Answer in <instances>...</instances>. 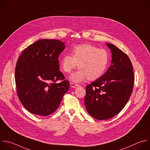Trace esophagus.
Segmentation results:
<instances>
[{
	"mask_svg": "<svg viewBox=\"0 0 150 150\" xmlns=\"http://www.w3.org/2000/svg\"><path fill=\"white\" fill-rule=\"evenodd\" d=\"M70 85H71V86L72 87V88H76V87H78V86H79V85H78L77 83H74V82H71Z\"/></svg>",
	"mask_w": 150,
	"mask_h": 150,
	"instance_id": "obj_1",
	"label": "esophagus"
}]
</instances>
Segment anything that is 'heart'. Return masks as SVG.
<instances>
[{"instance_id":"b5f03b06","label":"heart","mask_w":150,"mask_h":150,"mask_svg":"<svg viewBox=\"0 0 150 150\" xmlns=\"http://www.w3.org/2000/svg\"><path fill=\"white\" fill-rule=\"evenodd\" d=\"M72 56L64 55L61 61L64 72L70 74L78 66L80 68L71 77V81L79 82L88 78L95 80L100 78L106 71L110 57L105 49L90 44H82L74 46L72 50Z\"/></svg>"}]
</instances>
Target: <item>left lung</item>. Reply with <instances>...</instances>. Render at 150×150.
<instances>
[{
	"label": "left lung",
	"mask_w": 150,
	"mask_h": 150,
	"mask_svg": "<svg viewBox=\"0 0 150 150\" xmlns=\"http://www.w3.org/2000/svg\"><path fill=\"white\" fill-rule=\"evenodd\" d=\"M112 65L101 77L86 86L84 103L88 112L98 120L110 119L124 108L132 92L134 74L128 55L107 43Z\"/></svg>",
	"instance_id": "8db88e82"
}]
</instances>
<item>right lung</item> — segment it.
<instances>
[{
	"label": "right lung",
	"instance_id": "add662e5",
	"mask_svg": "<svg viewBox=\"0 0 150 150\" xmlns=\"http://www.w3.org/2000/svg\"><path fill=\"white\" fill-rule=\"evenodd\" d=\"M65 47L59 40L44 39L28 46L19 57L15 68L17 95L30 113L52 114L69 90V82L59 70L58 57Z\"/></svg>",
	"mask_w": 150,
	"mask_h": 150
}]
</instances>
